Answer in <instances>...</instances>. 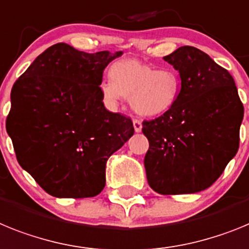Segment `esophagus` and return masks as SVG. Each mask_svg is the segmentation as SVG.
<instances>
[{
    "instance_id": "obj_1",
    "label": "esophagus",
    "mask_w": 249,
    "mask_h": 249,
    "mask_svg": "<svg viewBox=\"0 0 249 249\" xmlns=\"http://www.w3.org/2000/svg\"><path fill=\"white\" fill-rule=\"evenodd\" d=\"M133 125H134V130L137 131V133H140L142 131V122H140L139 119H134L133 120Z\"/></svg>"
}]
</instances>
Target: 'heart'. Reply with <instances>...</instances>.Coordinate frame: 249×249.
Here are the masks:
<instances>
[{
    "instance_id": "1",
    "label": "heart",
    "mask_w": 249,
    "mask_h": 249,
    "mask_svg": "<svg viewBox=\"0 0 249 249\" xmlns=\"http://www.w3.org/2000/svg\"><path fill=\"white\" fill-rule=\"evenodd\" d=\"M109 80L100 85L104 100L116 104L129 98L137 114L155 118L172 110L180 90V77L174 69H157L137 59H120L109 69Z\"/></svg>"
}]
</instances>
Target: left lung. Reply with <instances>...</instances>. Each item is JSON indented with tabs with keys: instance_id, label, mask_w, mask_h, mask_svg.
<instances>
[{
	"instance_id": "left-lung-1",
	"label": "left lung",
	"mask_w": 249,
	"mask_h": 249,
	"mask_svg": "<svg viewBox=\"0 0 249 249\" xmlns=\"http://www.w3.org/2000/svg\"><path fill=\"white\" fill-rule=\"evenodd\" d=\"M164 60L179 71L180 91L170 111L142 122L146 179L159 194L196 193L237 154L243 104L232 75L200 50L181 46Z\"/></svg>"
}]
</instances>
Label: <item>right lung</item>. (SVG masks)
I'll list each match as a JSON object with an SVG mask.
<instances>
[{
	"mask_svg": "<svg viewBox=\"0 0 249 249\" xmlns=\"http://www.w3.org/2000/svg\"><path fill=\"white\" fill-rule=\"evenodd\" d=\"M122 55L60 42L14 84L6 129L18 164L46 193L89 198L105 187L107 160L134 134L131 119L107 111L100 91L104 70Z\"/></svg>",
	"mask_w": 249,
	"mask_h": 249,
	"instance_id": "add662e5",
	"label": "right lung"
}]
</instances>
